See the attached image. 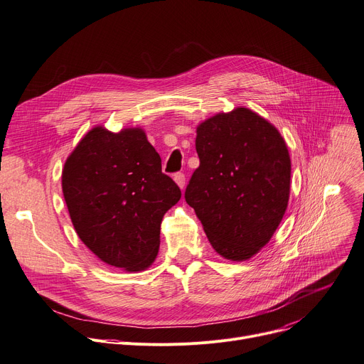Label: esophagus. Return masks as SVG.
<instances>
[{"label":"esophagus","instance_id":"1","mask_svg":"<svg viewBox=\"0 0 364 364\" xmlns=\"http://www.w3.org/2000/svg\"><path fill=\"white\" fill-rule=\"evenodd\" d=\"M173 181L176 182V185H178L181 189L185 188V175H183V173H176V175L173 176Z\"/></svg>","mask_w":364,"mask_h":364}]
</instances>
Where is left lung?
<instances>
[{
	"mask_svg": "<svg viewBox=\"0 0 364 364\" xmlns=\"http://www.w3.org/2000/svg\"><path fill=\"white\" fill-rule=\"evenodd\" d=\"M200 157L185 191L215 252L247 261L271 240L287 210L291 160L279 131L239 106L197 127Z\"/></svg>",
	"mask_w": 364,
	"mask_h": 364,
	"instance_id": "1",
	"label": "left lung"
}]
</instances>
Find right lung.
Returning a JSON list of instances; mask_svg holds the SVG:
<instances>
[{
  "instance_id": "1",
  "label": "right lung",
  "mask_w": 364,
  "mask_h": 364,
  "mask_svg": "<svg viewBox=\"0 0 364 364\" xmlns=\"http://www.w3.org/2000/svg\"><path fill=\"white\" fill-rule=\"evenodd\" d=\"M63 193L73 226L105 264L144 271L160 246L163 215L181 200L161 159L139 127L92 128L67 157Z\"/></svg>"
}]
</instances>
